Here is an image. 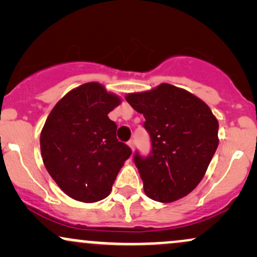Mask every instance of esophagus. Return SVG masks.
I'll use <instances>...</instances> for the list:
<instances>
[{
	"label": "esophagus",
	"instance_id": "obj_1",
	"mask_svg": "<svg viewBox=\"0 0 257 257\" xmlns=\"http://www.w3.org/2000/svg\"><path fill=\"white\" fill-rule=\"evenodd\" d=\"M128 146L131 147V149H132V151H134V147H135V141L133 140V139H132V140H129V141H128Z\"/></svg>",
	"mask_w": 257,
	"mask_h": 257
}]
</instances>
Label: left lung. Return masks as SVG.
Segmentation results:
<instances>
[{
  "instance_id": "1",
  "label": "left lung",
  "mask_w": 257,
  "mask_h": 257,
  "mask_svg": "<svg viewBox=\"0 0 257 257\" xmlns=\"http://www.w3.org/2000/svg\"><path fill=\"white\" fill-rule=\"evenodd\" d=\"M125 100L144 114L151 138V153L134 156L146 196L161 203L187 196L205 175L219 145L216 117L203 100L168 83L131 93Z\"/></svg>"
}]
</instances>
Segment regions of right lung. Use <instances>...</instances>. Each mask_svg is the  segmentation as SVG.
Masks as SVG:
<instances>
[{
  "instance_id": "right-lung-1",
  "label": "right lung",
  "mask_w": 257,
  "mask_h": 257,
  "mask_svg": "<svg viewBox=\"0 0 257 257\" xmlns=\"http://www.w3.org/2000/svg\"><path fill=\"white\" fill-rule=\"evenodd\" d=\"M119 96L89 82L57 102L41 132L46 169L71 198L94 203L106 198L131 147L117 140V125L107 114Z\"/></svg>"
}]
</instances>
